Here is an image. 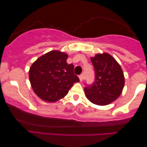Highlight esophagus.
I'll return each mask as SVG.
<instances>
[{
	"label": "esophagus",
	"mask_w": 147,
	"mask_h": 147,
	"mask_svg": "<svg viewBox=\"0 0 147 147\" xmlns=\"http://www.w3.org/2000/svg\"><path fill=\"white\" fill-rule=\"evenodd\" d=\"M79 79H80V82H82L84 80V77H83V76L82 75H80V76H79Z\"/></svg>",
	"instance_id": "1"
}]
</instances>
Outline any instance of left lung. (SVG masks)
Segmentation results:
<instances>
[{
    "instance_id": "1",
    "label": "left lung",
    "mask_w": 147,
    "mask_h": 147,
    "mask_svg": "<svg viewBox=\"0 0 147 147\" xmlns=\"http://www.w3.org/2000/svg\"><path fill=\"white\" fill-rule=\"evenodd\" d=\"M95 69L93 85L84 88L86 98L96 105L111 104L121 94L124 86V76L117 61L108 53H97L90 57Z\"/></svg>"
}]
</instances>
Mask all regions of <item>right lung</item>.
I'll return each instance as SVG.
<instances>
[{
  "mask_svg": "<svg viewBox=\"0 0 147 147\" xmlns=\"http://www.w3.org/2000/svg\"><path fill=\"white\" fill-rule=\"evenodd\" d=\"M67 53L53 50L41 55L29 71L34 92L41 100L57 102L67 95L74 84L80 81L74 74L73 64H68Z\"/></svg>",
  "mask_w": 147,
  "mask_h": 147,
  "instance_id": "1",
  "label": "right lung"
}]
</instances>
